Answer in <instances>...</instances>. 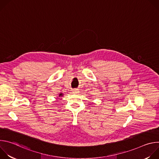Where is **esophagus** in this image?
<instances>
[{
    "instance_id": "esophagus-1",
    "label": "esophagus",
    "mask_w": 159,
    "mask_h": 159,
    "mask_svg": "<svg viewBox=\"0 0 159 159\" xmlns=\"http://www.w3.org/2000/svg\"><path fill=\"white\" fill-rule=\"evenodd\" d=\"M72 92H73V93H74V94H78V93H79V90H78V89H74Z\"/></svg>"
}]
</instances>
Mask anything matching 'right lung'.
Wrapping results in <instances>:
<instances>
[{"label": "right lung", "instance_id": "obj_1", "mask_svg": "<svg viewBox=\"0 0 159 159\" xmlns=\"http://www.w3.org/2000/svg\"><path fill=\"white\" fill-rule=\"evenodd\" d=\"M63 96L62 94H59V96Z\"/></svg>", "mask_w": 159, "mask_h": 159}]
</instances>
